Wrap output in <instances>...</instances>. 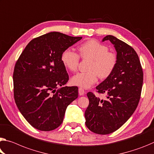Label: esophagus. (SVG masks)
Listing matches in <instances>:
<instances>
[{"label":"esophagus","mask_w":154,"mask_h":154,"mask_svg":"<svg viewBox=\"0 0 154 154\" xmlns=\"http://www.w3.org/2000/svg\"><path fill=\"white\" fill-rule=\"evenodd\" d=\"M85 93V91L82 88H79V94L80 96H82V95H84Z\"/></svg>","instance_id":"34e87169"}]
</instances>
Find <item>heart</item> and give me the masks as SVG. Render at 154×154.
<instances>
[{"label":"heart","mask_w":154,"mask_h":154,"mask_svg":"<svg viewBox=\"0 0 154 154\" xmlns=\"http://www.w3.org/2000/svg\"><path fill=\"white\" fill-rule=\"evenodd\" d=\"M79 56L82 59L90 60L88 72H78L71 78L73 85L84 88L92 86L97 82L98 76L101 79H106L114 72L118 62V57L115 53L109 51L104 44L95 39H90L78 46ZM79 56L70 48L63 51L61 55V62L70 71L77 69Z\"/></svg>","instance_id":"1"}]
</instances>
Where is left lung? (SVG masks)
<instances>
[{"label":"left lung","instance_id":"1","mask_svg":"<svg viewBox=\"0 0 154 154\" xmlns=\"http://www.w3.org/2000/svg\"><path fill=\"white\" fill-rule=\"evenodd\" d=\"M116 51L118 62L109 77L96 87L106 99L87 93L89 105L85 112L86 125L95 134H109L118 130L130 118L140 101L143 72L137 53L128 44L108 35Z\"/></svg>","mask_w":154,"mask_h":154}]
</instances>
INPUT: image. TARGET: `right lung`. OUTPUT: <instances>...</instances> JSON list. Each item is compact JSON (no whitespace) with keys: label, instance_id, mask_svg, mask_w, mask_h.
<instances>
[{"label":"right lung","instance_id":"add662e5","mask_svg":"<svg viewBox=\"0 0 154 154\" xmlns=\"http://www.w3.org/2000/svg\"><path fill=\"white\" fill-rule=\"evenodd\" d=\"M82 38L60 32L46 33L33 39L17 60L14 99L24 119L37 130L57 128L68 106L78 97L77 87H62L69 77L60 57L63 51Z\"/></svg>","mask_w":154,"mask_h":154}]
</instances>
